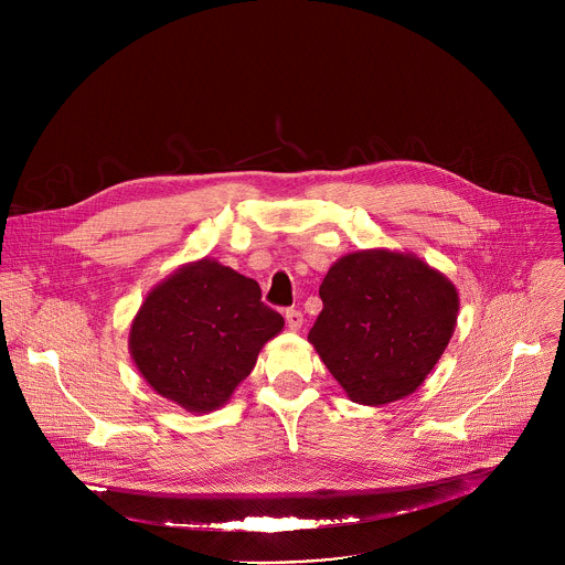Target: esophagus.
Instances as JSON below:
<instances>
[{
	"label": "esophagus",
	"mask_w": 565,
	"mask_h": 565,
	"mask_svg": "<svg viewBox=\"0 0 565 565\" xmlns=\"http://www.w3.org/2000/svg\"><path fill=\"white\" fill-rule=\"evenodd\" d=\"M286 324L290 331H299L303 324V315L297 308H286Z\"/></svg>",
	"instance_id": "1"
}]
</instances>
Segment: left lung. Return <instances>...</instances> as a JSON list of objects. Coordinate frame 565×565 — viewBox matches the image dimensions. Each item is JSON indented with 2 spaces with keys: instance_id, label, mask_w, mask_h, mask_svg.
I'll return each instance as SVG.
<instances>
[{
  "instance_id": "left-lung-1",
  "label": "left lung",
  "mask_w": 565,
  "mask_h": 565,
  "mask_svg": "<svg viewBox=\"0 0 565 565\" xmlns=\"http://www.w3.org/2000/svg\"><path fill=\"white\" fill-rule=\"evenodd\" d=\"M308 342L360 405L414 393L445 353L458 317L456 286L409 253L360 250L319 286Z\"/></svg>"
}]
</instances>
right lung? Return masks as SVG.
Returning <instances> with one entry per match:
<instances>
[{
    "label": "right lung",
    "instance_id": "add662e5",
    "mask_svg": "<svg viewBox=\"0 0 565 565\" xmlns=\"http://www.w3.org/2000/svg\"><path fill=\"white\" fill-rule=\"evenodd\" d=\"M284 317L262 301L255 279L214 259L160 281L131 321L129 353L163 397L192 414L223 407L257 364Z\"/></svg>",
    "mask_w": 565,
    "mask_h": 565
}]
</instances>
